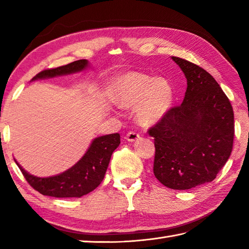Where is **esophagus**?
Wrapping results in <instances>:
<instances>
[{
	"label": "esophagus",
	"instance_id": "obj_1",
	"mask_svg": "<svg viewBox=\"0 0 249 249\" xmlns=\"http://www.w3.org/2000/svg\"><path fill=\"white\" fill-rule=\"evenodd\" d=\"M140 138V136L137 134V133H134V131H129V133L126 135L125 139L129 141V142H134V141H137Z\"/></svg>",
	"mask_w": 249,
	"mask_h": 249
}]
</instances>
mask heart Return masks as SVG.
I'll return each mask as SVG.
<instances>
[{"label": "heart", "mask_w": 249, "mask_h": 249, "mask_svg": "<svg viewBox=\"0 0 249 249\" xmlns=\"http://www.w3.org/2000/svg\"><path fill=\"white\" fill-rule=\"evenodd\" d=\"M113 97L121 108L136 107L135 115L139 124L152 126L170 111L174 93L169 81L140 71H127L115 79Z\"/></svg>", "instance_id": "heart-1"}]
</instances>
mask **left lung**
<instances>
[{
	"label": "left lung",
	"mask_w": 249,
	"mask_h": 249,
	"mask_svg": "<svg viewBox=\"0 0 249 249\" xmlns=\"http://www.w3.org/2000/svg\"><path fill=\"white\" fill-rule=\"evenodd\" d=\"M184 72L187 89L149 130L155 138L154 174L172 189H190L212 182L232 151L233 109L219 84L203 68L171 56Z\"/></svg>",
	"instance_id": "left-lung-1"
}]
</instances>
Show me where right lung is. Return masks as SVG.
Here are the masks:
<instances>
[{
    "mask_svg": "<svg viewBox=\"0 0 249 249\" xmlns=\"http://www.w3.org/2000/svg\"><path fill=\"white\" fill-rule=\"evenodd\" d=\"M89 66L88 60H79L53 70H46L36 75L32 81L49 79L86 71ZM121 143L119 134L100 136L93 139L80 160L71 168L56 176L39 178L30 174L15 160L26 181L37 192L55 198H80L93 192L103 182L113 151Z\"/></svg>",
    "mask_w": 249,
    "mask_h": 249,
    "instance_id": "1",
    "label": "right lung"
}]
</instances>
